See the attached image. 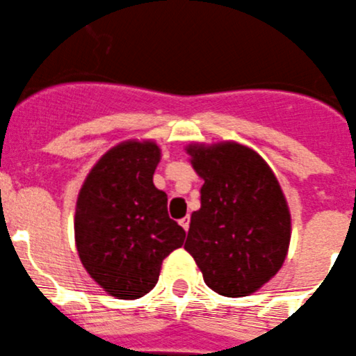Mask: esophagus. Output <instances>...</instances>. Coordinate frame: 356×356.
<instances>
[{
  "label": "esophagus",
  "instance_id": "34e87169",
  "mask_svg": "<svg viewBox=\"0 0 356 356\" xmlns=\"http://www.w3.org/2000/svg\"><path fill=\"white\" fill-rule=\"evenodd\" d=\"M179 223H181L182 229H184L186 232H188V229H190V218H188V216L182 218V220H179Z\"/></svg>",
  "mask_w": 356,
  "mask_h": 356
}]
</instances>
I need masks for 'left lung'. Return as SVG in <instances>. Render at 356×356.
<instances>
[{
	"label": "left lung",
	"instance_id": "8db88e82",
	"mask_svg": "<svg viewBox=\"0 0 356 356\" xmlns=\"http://www.w3.org/2000/svg\"><path fill=\"white\" fill-rule=\"evenodd\" d=\"M204 179L191 214L190 252L214 293L248 296L277 275L291 241V214L268 163L236 142L186 147Z\"/></svg>",
	"mask_w": 356,
	"mask_h": 356
}]
</instances>
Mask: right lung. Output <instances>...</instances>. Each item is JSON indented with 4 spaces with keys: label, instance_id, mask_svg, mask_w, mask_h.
<instances>
[{
    "label": "right lung",
    "instance_id": "1",
    "mask_svg": "<svg viewBox=\"0 0 356 356\" xmlns=\"http://www.w3.org/2000/svg\"><path fill=\"white\" fill-rule=\"evenodd\" d=\"M161 149L129 140L110 149L86 175L76 202L74 234L81 264L118 300L145 296L163 259L186 232L168 216L165 191L152 182Z\"/></svg>",
    "mask_w": 356,
    "mask_h": 356
}]
</instances>
